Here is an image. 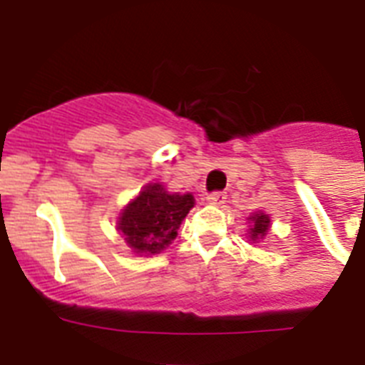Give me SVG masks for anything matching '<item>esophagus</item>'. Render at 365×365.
I'll use <instances>...</instances> for the list:
<instances>
[{
  "instance_id": "34e87169",
  "label": "esophagus",
  "mask_w": 365,
  "mask_h": 365,
  "mask_svg": "<svg viewBox=\"0 0 365 365\" xmlns=\"http://www.w3.org/2000/svg\"><path fill=\"white\" fill-rule=\"evenodd\" d=\"M206 201L210 202V205H222V202L227 201V195H225L222 192H212V193H208Z\"/></svg>"
}]
</instances>
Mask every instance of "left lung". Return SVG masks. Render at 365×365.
Segmentation results:
<instances>
[{"label": "left lung", "mask_w": 365, "mask_h": 365, "mask_svg": "<svg viewBox=\"0 0 365 365\" xmlns=\"http://www.w3.org/2000/svg\"><path fill=\"white\" fill-rule=\"evenodd\" d=\"M250 221H252V228H250V240L256 241V240H263V235L267 234V230H269V225H270V219L269 215L265 214H256L250 217Z\"/></svg>", "instance_id": "1"}]
</instances>
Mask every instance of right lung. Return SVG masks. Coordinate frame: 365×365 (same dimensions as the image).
I'll list each match as a JSON object with an SVG mask.
<instances>
[{
    "instance_id": "1",
    "label": "right lung",
    "mask_w": 365,
    "mask_h": 365,
    "mask_svg": "<svg viewBox=\"0 0 365 365\" xmlns=\"http://www.w3.org/2000/svg\"><path fill=\"white\" fill-rule=\"evenodd\" d=\"M193 206L190 193H168L163 185L146 186L122 212L118 230L137 254H159L172 243Z\"/></svg>"
}]
</instances>
